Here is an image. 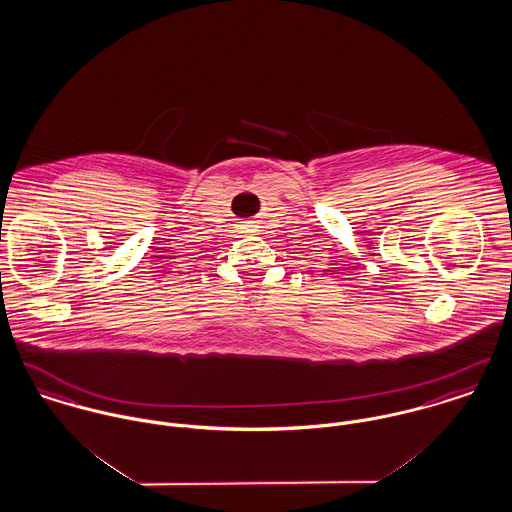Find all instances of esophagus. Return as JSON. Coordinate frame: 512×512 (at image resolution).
<instances>
[{
	"instance_id": "1",
	"label": "esophagus",
	"mask_w": 512,
	"mask_h": 512,
	"mask_svg": "<svg viewBox=\"0 0 512 512\" xmlns=\"http://www.w3.org/2000/svg\"><path fill=\"white\" fill-rule=\"evenodd\" d=\"M242 231H244V233H254L256 227H254L252 223H244V225H242Z\"/></svg>"
}]
</instances>
